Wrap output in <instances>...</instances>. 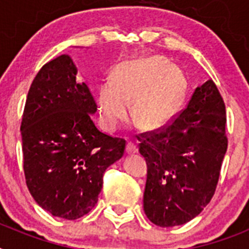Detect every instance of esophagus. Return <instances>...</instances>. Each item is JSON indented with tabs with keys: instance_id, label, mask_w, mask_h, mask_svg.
<instances>
[{
	"instance_id": "34e87169",
	"label": "esophagus",
	"mask_w": 249,
	"mask_h": 249,
	"mask_svg": "<svg viewBox=\"0 0 249 249\" xmlns=\"http://www.w3.org/2000/svg\"><path fill=\"white\" fill-rule=\"evenodd\" d=\"M136 152H137V147H136L135 143H132V142H128L126 146V153L127 155H135Z\"/></svg>"
}]
</instances>
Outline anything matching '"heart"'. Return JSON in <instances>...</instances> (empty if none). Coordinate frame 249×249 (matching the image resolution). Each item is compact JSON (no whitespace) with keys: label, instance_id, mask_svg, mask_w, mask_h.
Segmentation results:
<instances>
[{"label":"heart","instance_id":"b5f03b06","mask_svg":"<svg viewBox=\"0 0 249 249\" xmlns=\"http://www.w3.org/2000/svg\"><path fill=\"white\" fill-rule=\"evenodd\" d=\"M183 98V77L160 57H142L116 66L112 78L96 91L101 126L114 132L132 116L146 129L166 126Z\"/></svg>","mask_w":249,"mask_h":249}]
</instances>
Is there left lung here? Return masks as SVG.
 <instances>
[{
    "instance_id": "left-lung-1",
    "label": "left lung",
    "mask_w": 249,
    "mask_h": 249,
    "mask_svg": "<svg viewBox=\"0 0 249 249\" xmlns=\"http://www.w3.org/2000/svg\"><path fill=\"white\" fill-rule=\"evenodd\" d=\"M226 121L223 98L208 80L169 124L141 135L147 162L143 210L152 223L181 226L210 203L227 151Z\"/></svg>"
}]
</instances>
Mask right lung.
I'll return each instance as SVG.
<instances>
[{"label": "right lung", "instance_id": "right-lung-1", "mask_svg": "<svg viewBox=\"0 0 249 249\" xmlns=\"http://www.w3.org/2000/svg\"><path fill=\"white\" fill-rule=\"evenodd\" d=\"M68 54L46 63L31 85L21 136L26 184L39 207L77 219L96 206L103 173L124 153L126 141L98 131L97 105Z\"/></svg>", "mask_w": 249, "mask_h": 249}]
</instances>
